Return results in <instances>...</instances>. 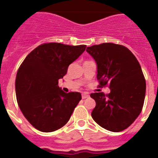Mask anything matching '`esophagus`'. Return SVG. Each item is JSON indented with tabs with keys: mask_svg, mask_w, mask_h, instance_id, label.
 I'll return each mask as SVG.
<instances>
[{
	"mask_svg": "<svg viewBox=\"0 0 158 158\" xmlns=\"http://www.w3.org/2000/svg\"><path fill=\"white\" fill-rule=\"evenodd\" d=\"M89 97V94L88 93H82V99H86Z\"/></svg>",
	"mask_w": 158,
	"mask_h": 158,
	"instance_id": "obj_1",
	"label": "esophagus"
}]
</instances>
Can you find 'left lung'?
<instances>
[{"label": "left lung", "mask_w": 158, "mask_h": 158, "mask_svg": "<svg viewBox=\"0 0 158 158\" xmlns=\"http://www.w3.org/2000/svg\"><path fill=\"white\" fill-rule=\"evenodd\" d=\"M86 51L97 65L100 85L108 83L111 90L108 95H90L96 101L92 117L107 131H123L139 116L144 104L146 80L140 64L129 49L115 43L92 46Z\"/></svg>", "instance_id": "8db88e82"}]
</instances>
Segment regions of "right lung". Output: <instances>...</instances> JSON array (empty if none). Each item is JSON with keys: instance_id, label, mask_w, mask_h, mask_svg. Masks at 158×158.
Segmentation results:
<instances>
[{"instance_id": "right-lung-1", "label": "right lung", "mask_w": 158, "mask_h": 158, "mask_svg": "<svg viewBox=\"0 0 158 158\" xmlns=\"http://www.w3.org/2000/svg\"><path fill=\"white\" fill-rule=\"evenodd\" d=\"M85 48V45L44 43L33 50L19 66L15 82L18 105L39 131L52 132L62 127L81 100L80 93L62 91L58 80Z\"/></svg>"}]
</instances>
